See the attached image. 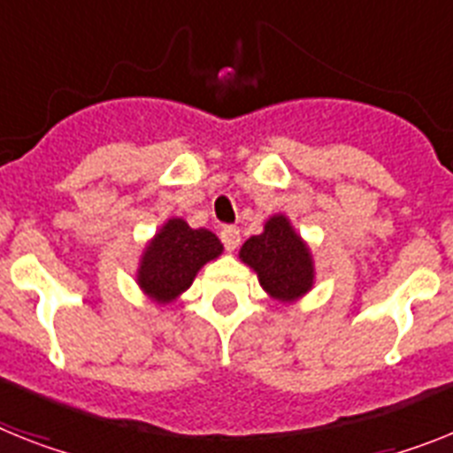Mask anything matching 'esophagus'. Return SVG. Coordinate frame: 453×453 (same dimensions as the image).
Masks as SVG:
<instances>
[{
    "mask_svg": "<svg viewBox=\"0 0 453 453\" xmlns=\"http://www.w3.org/2000/svg\"><path fill=\"white\" fill-rule=\"evenodd\" d=\"M220 242H223V246H226L227 250L237 249L239 242H242L239 227H234V226H226V227H223V230H220Z\"/></svg>",
    "mask_w": 453,
    "mask_h": 453,
    "instance_id": "esophagus-1",
    "label": "esophagus"
}]
</instances>
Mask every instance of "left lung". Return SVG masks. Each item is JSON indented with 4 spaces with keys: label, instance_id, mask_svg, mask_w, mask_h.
Instances as JSON below:
<instances>
[{
    "label": "left lung",
    "instance_id": "8db88e82",
    "mask_svg": "<svg viewBox=\"0 0 453 453\" xmlns=\"http://www.w3.org/2000/svg\"><path fill=\"white\" fill-rule=\"evenodd\" d=\"M239 260L257 273L262 290L280 303L297 302L315 283L309 244L285 214L269 216L265 230L239 249Z\"/></svg>",
    "mask_w": 453,
    "mask_h": 453
}]
</instances>
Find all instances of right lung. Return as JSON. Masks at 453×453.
Here are the masks:
<instances>
[{
	"label": "right lung",
	"instance_id": "right-lung-1",
	"mask_svg": "<svg viewBox=\"0 0 453 453\" xmlns=\"http://www.w3.org/2000/svg\"><path fill=\"white\" fill-rule=\"evenodd\" d=\"M223 253V244L207 227H191L184 219H168L147 242L140 256V290L156 303H170L184 295L197 272Z\"/></svg>",
	"mask_w": 453,
	"mask_h": 453
}]
</instances>
